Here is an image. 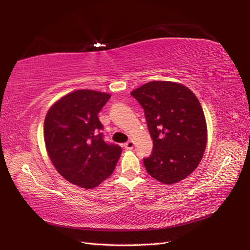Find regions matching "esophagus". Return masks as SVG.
I'll use <instances>...</instances> for the list:
<instances>
[{
	"mask_svg": "<svg viewBox=\"0 0 250 250\" xmlns=\"http://www.w3.org/2000/svg\"><path fill=\"white\" fill-rule=\"evenodd\" d=\"M124 147H125V149H126V150H132L134 148V143H133V141H129V142H126L125 144L124 145Z\"/></svg>",
	"mask_w": 250,
	"mask_h": 250,
	"instance_id": "1",
	"label": "esophagus"
}]
</instances>
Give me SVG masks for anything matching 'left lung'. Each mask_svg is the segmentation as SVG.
<instances>
[{
  "instance_id": "8db88e82",
  "label": "left lung",
  "mask_w": 250,
  "mask_h": 250,
  "mask_svg": "<svg viewBox=\"0 0 250 250\" xmlns=\"http://www.w3.org/2000/svg\"><path fill=\"white\" fill-rule=\"evenodd\" d=\"M144 108L153 142L144 158L151 177L173 185L192 173L201 162L207 142L203 109L198 98L182 83L150 82L131 92Z\"/></svg>"
}]
</instances>
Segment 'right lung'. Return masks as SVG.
<instances>
[{
	"instance_id": "obj_1",
	"label": "right lung",
	"mask_w": 250,
	"mask_h": 250,
	"mask_svg": "<svg viewBox=\"0 0 250 250\" xmlns=\"http://www.w3.org/2000/svg\"><path fill=\"white\" fill-rule=\"evenodd\" d=\"M110 94L77 90L51 106L44 122L46 149L63 178L92 189L114 172L121 147L107 144L99 113Z\"/></svg>"
}]
</instances>
